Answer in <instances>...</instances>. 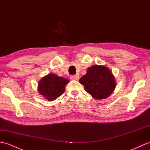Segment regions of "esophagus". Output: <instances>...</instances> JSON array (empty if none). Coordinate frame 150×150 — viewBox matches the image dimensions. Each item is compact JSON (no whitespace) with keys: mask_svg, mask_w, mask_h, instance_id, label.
<instances>
[{"mask_svg":"<svg viewBox=\"0 0 150 150\" xmlns=\"http://www.w3.org/2000/svg\"><path fill=\"white\" fill-rule=\"evenodd\" d=\"M70 79L71 80H75V81H79V76L76 75H71L70 76Z\"/></svg>","mask_w":150,"mask_h":150,"instance_id":"34e87169","label":"esophagus"}]
</instances>
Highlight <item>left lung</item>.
<instances>
[{
	"label": "left lung",
	"mask_w": 150,
	"mask_h": 150,
	"mask_svg": "<svg viewBox=\"0 0 150 150\" xmlns=\"http://www.w3.org/2000/svg\"><path fill=\"white\" fill-rule=\"evenodd\" d=\"M79 82L85 91L95 100L107 98L116 88V80L110 69L103 65H93L87 69L86 74Z\"/></svg>",
	"instance_id": "1"
}]
</instances>
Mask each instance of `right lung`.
<instances>
[{
	"label": "right lung",
	"instance_id": "right-lung-1",
	"mask_svg": "<svg viewBox=\"0 0 150 150\" xmlns=\"http://www.w3.org/2000/svg\"><path fill=\"white\" fill-rule=\"evenodd\" d=\"M68 83V79L54 74H50L40 80L38 83V90L45 99L52 102L64 92L65 86Z\"/></svg>",
	"mask_w": 150,
	"mask_h": 150
}]
</instances>
